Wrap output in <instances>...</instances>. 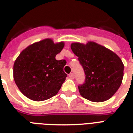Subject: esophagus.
<instances>
[{
	"label": "esophagus",
	"mask_w": 133,
	"mask_h": 133,
	"mask_svg": "<svg viewBox=\"0 0 133 133\" xmlns=\"http://www.w3.org/2000/svg\"><path fill=\"white\" fill-rule=\"evenodd\" d=\"M69 77H70V78H74V77H74V73H73V72H71V73L69 74Z\"/></svg>",
	"instance_id": "1"
}]
</instances>
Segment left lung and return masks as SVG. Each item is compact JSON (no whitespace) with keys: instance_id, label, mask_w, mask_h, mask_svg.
<instances>
[{"instance_id":"left-lung-1","label":"left lung","mask_w":133,"mask_h":133,"mask_svg":"<svg viewBox=\"0 0 133 133\" xmlns=\"http://www.w3.org/2000/svg\"><path fill=\"white\" fill-rule=\"evenodd\" d=\"M72 52L78 56L85 74L83 84L78 86L83 98L92 102L105 101L112 97L122 83L124 65L115 52L94 42L72 43Z\"/></svg>"}]
</instances>
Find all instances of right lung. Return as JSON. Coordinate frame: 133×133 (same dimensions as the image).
<instances>
[{"label":"right lung","instance_id":"right-lung-1","mask_svg":"<svg viewBox=\"0 0 133 133\" xmlns=\"http://www.w3.org/2000/svg\"><path fill=\"white\" fill-rule=\"evenodd\" d=\"M64 43L55 44L44 39L29 46L17 57L14 64L15 83L29 99L43 101L58 93L67 77L63 68L66 62L55 56L64 47Z\"/></svg>","mask_w":133,"mask_h":133}]
</instances>
